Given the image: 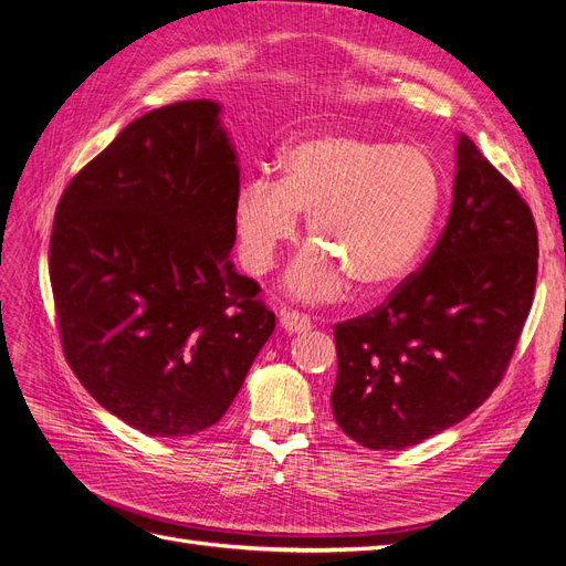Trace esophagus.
<instances>
[{"mask_svg": "<svg viewBox=\"0 0 566 566\" xmlns=\"http://www.w3.org/2000/svg\"><path fill=\"white\" fill-rule=\"evenodd\" d=\"M281 325H283V331L290 333V335L310 333V331L314 328L312 318L300 314V312H283V314H281Z\"/></svg>", "mask_w": 566, "mask_h": 566, "instance_id": "1", "label": "esophagus"}]
</instances>
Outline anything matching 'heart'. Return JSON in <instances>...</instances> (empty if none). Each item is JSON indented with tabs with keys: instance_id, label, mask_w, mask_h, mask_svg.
<instances>
[{
	"instance_id": "obj_1",
	"label": "heart",
	"mask_w": 566,
	"mask_h": 566,
	"mask_svg": "<svg viewBox=\"0 0 566 566\" xmlns=\"http://www.w3.org/2000/svg\"><path fill=\"white\" fill-rule=\"evenodd\" d=\"M443 181L437 163L416 146L358 132H323L287 146L281 177H254L233 202L238 250L250 273H266L310 217L306 248L285 287L300 300L358 290L380 293L401 283L430 241Z\"/></svg>"
}]
</instances>
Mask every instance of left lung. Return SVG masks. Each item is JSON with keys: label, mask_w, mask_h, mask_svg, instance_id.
Segmentation results:
<instances>
[{"label": "left lung", "mask_w": 566, "mask_h": 566, "mask_svg": "<svg viewBox=\"0 0 566 566\" xmlns=\"http://www.w3.org/2000/svg\"><path fill=\"white\" fill-rule=\"evenodd\" d=\"M536 273L528 205L460 134L451 214L422 269L378 310L335 325L342 432L401 451L468 418L503 378Z\"/></svg>", "instance_id": "8db88e82"}]
</instances>
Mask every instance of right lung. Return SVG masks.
I'll return each instance as SVG.
<instances>
[{
	"mask_svg": "<svg viewBox=\"0 0 566 566\" xmlns=\"http://www.w3.org/2000/svg\"><path fill=\"white\" fill-rule=\"evenodd\" d=\"M210 98L136 117L67 184L49 243L63 354L148 437L227 413L276 316L229 260L241 186Z\"/></svg>",
	"mask_w": 566,
	"mask_h": 566,
	"instance_id": "1",
	"label": "right lung"
}]
</instances>
